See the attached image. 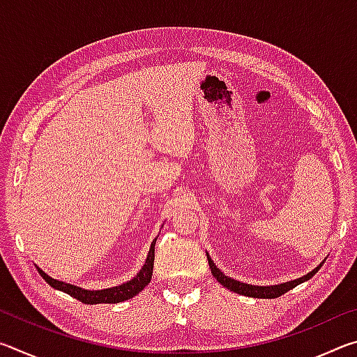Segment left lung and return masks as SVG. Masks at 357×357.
<instances>
[{
    "label": "left lung",
    "instance_id": "8db88e82",
    "mask_svg": "<svg viewBox=\"0 0 357 357\" xmlns=\"http://www.w3.org/2000/svg\"><path fill=\"white\" fill-rule=\"evenodd\" d=\"M206 257H208V263H209V268H211V274H213L217 282L220 283L222 287H225L227 289L233 293H238V294H243V296H249V298H258V299H274V298H279V296L285 294L289 289H293L294 287L301 285V283H304L307 280H310L313 275H315L319 268H321L323 263H319L315 269L310 271L309 274L299 277V279H294L291 282H285V283H279V285H268V287H259V285H250V283H244V282H239L236 279H231V277H228L222 273V271L217 268L215 263L211 259L209 253L206 252Z\"/></svg>",
    "mask_w": 357,
    "mask_h": 357
}]
</instances>
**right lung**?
<instances>
[{
	"label": "right lung",
	"instance_id": "1",
	"mask_svg": "<svg viewBox=\"0 0 357 357\" xmlns=\"http://www.w3.org/2000/svg\"><path fill=\"white\" fill-rule=\"evenodd\" d=\"M155 241H157V238H154L153 243H151L146 259H144V264L142 266V269L138 271L137 275L132 277L130 280L121 283V285L112 287V288L84 289L82 287L72 285V283H66V282L53 279V277L45 274L44 271L38 268V266H36V268H38L40 277L48 283V285L53 287L55 289H59V291L70 294L72 298H75L80 302H84V304H118V302H123V301L134 298V296L140 293L142 289H144V287H146L151 282V277H153V269H154Z\"/></svg>",
	"mask_w": 357,
	"mask_h": 357
}]
</instances>
